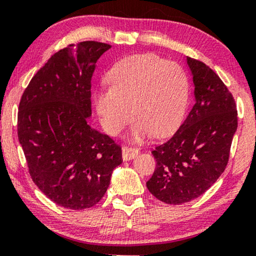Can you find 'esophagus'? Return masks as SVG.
<instances>
[{"mask_svg": "<svg viewBox=\"0 0 256 256\" xmlns=\"http://www.w3.org/2000/svg\"><path fill=\"white\" fill-rule=\"evenodd\" d=\"M138 149L132 148V146H124L122 148V160H130L138 155Z\"/></svg>", "mask_w": 256, "mask_h": 256, "instance_id": "1", "label": "esophagus"}]
</instances>
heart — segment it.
<instances>
[{
    "instance_id": "obj_1",
    "label": "heart",
    "mask_w": 256,
    "mask_h": 256,
    "mask_svg": "<svg viewBox=\"0 0 256 256\" xmlns=\"http://www.w3.org/2000/svg\"><path fill=\"white\" fill-rule=\"evenodd\" d=\"M110 87L94 93L104 130L118 135L135 115L132 140L152 132L166 136L183 120L188 100V78L180 65L156 54H134L118 60L107 74Z\"/></svg>"
}]
</instances>
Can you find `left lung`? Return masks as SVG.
<instances>
[{"mask_svg": "<svg viewBox=\"0 0 256 256\" xmlns=\"http://www.w3.org/2000/svg\"><path fill=\"white\" fill-rule=\"evenodd\" d=\"M194 86V104L180 129L152 154L157 166L146 182L150 194L166 204L191 202L224 172L238 128L236 101L218 74L186 57Z\"/></svg>", "mask_w": 256, "mask_h": 256, "instance_id": "8db88e82", "label": "left lung"}]
</instances>
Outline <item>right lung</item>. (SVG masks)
<instances>
[{"mask_svg": "<svg viewBox=\"0 0 256 256\" xmlns=\"http://www.w3.org/2000/svg\"><path fill=\"white\" fill-rule=\"evenodd\" d=\"M110 45H68L31 79L20 101L17 134L29 174L48 199L70 210L101 200L122 152L108 135L88 124L90 82Z\"/></svg>", "mask_w": 256, "mask_h": 256, "instance_id": "right-lung-1", "label": "right lung"}]
</instances>
